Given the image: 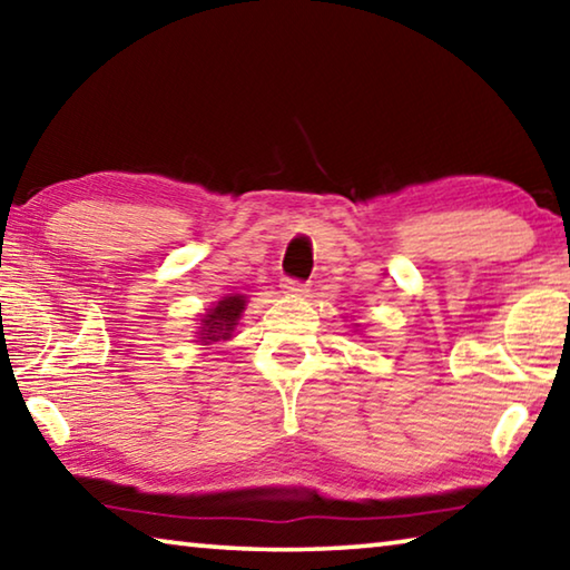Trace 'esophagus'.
<instances>
[{
	"label": "esophagus",
	"mask_w": 570,
	"mask_h": 570,
	"mask_svg": "<svg viewBox=\"0 0 570 570\" xmlns=\"http://www.w3.org/2000/svg\"><path fill=\"white\" fill-rule=\"evenodd\" d=\"M282 288H284V294H304L306 292V284H302V282H296V278H286V282L282 284Z\"/></svg>",
	"instance_id": "esophagus-1"
}]
</instances>
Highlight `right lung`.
<instances>
[{"mask_svg": "<svg viewBox=\"0 0 570 570\" xmlns=\"http://www.w3.org/2000/svg\"><path fill=\"white\" fill-rule=\"evenodd\" d=\"M246 308V296L244 294H230L224 296L220 302L208 308L204 320H200L198 326V342L200 344H214L220 340H230V334H234L236 324L240 320V312Z\"/></svg>", "mask_w": 570, "mask_h": 570, "instance_id": "obj_1", "label": "right lung"}]
</instances>
